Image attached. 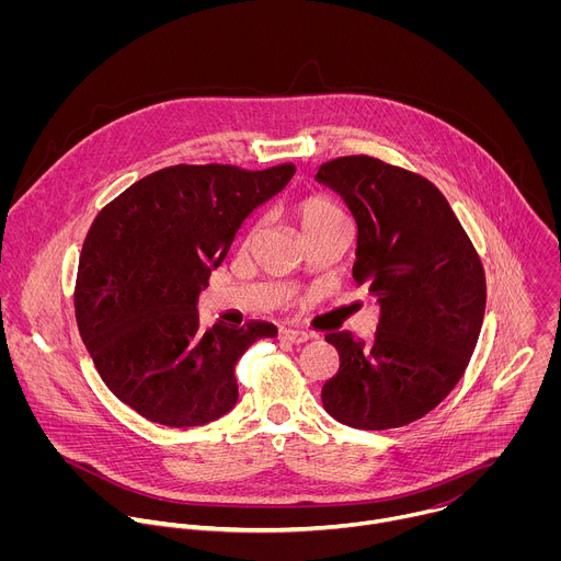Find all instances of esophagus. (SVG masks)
Masks as SVG:
<instances>
[{"mask_svg":"<svg viewBox=\"0 0 561 561\" xmlns=\"http://www.w3.org/2000/svg\"><path fill=\"white\" fill-rule=\"evenodd\" d=\"M279 337H282L284 342H290V344H304V342L310 340V333L297 331V329H282Z\"/></svg>","mask_w":561,"mask_h":561,"instance_id":"obj_1","label":"esophagus"}]
</instances>
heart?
<instances>
[{
	"mask_svg": "<svg viewBox=\"0 0 561 561\" xmlns=\"http://www.w3.org/2000/svg\"><path fill=\"white\" fill-rule=\"evenodd\" d=\"M293 215L304 234L317 226H322L324 221H329L333 217H340L342 213L337 210V206L331 199H327L322 195H306L293 206Z\"/></svg>",
	"mask_w": 561,
	"mask_h": 561,
	"instance_id": "obj_1",
	"label": "heart"
}]
</instances>
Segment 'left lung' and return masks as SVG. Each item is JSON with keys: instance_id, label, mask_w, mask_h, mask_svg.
<instances>
[{"instance_id": "1", "label": "left lung", "mask_w": 561, "mask_h": 561, "mask_svg": "<svg viewBox=\"0 0 561 561\" xmlns=\"http://www.w3.org/2000/svg\"><path fill=\"white\" fill-rule=\"evenodd\" d=\"M357 224L353 279L379 304L377 333H329L340 370L322 388L331 417L362 431L407 426L461 379L486 310V277L446 197L417 173L368 154L314 175Z\"/></svg>"}]
</instances>
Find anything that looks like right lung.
<instances>
[{"label": "right lung", "instance_id": "obj_1", "mask_svg": "<svg viewBox=\"0 0 561 561\" xmlns=\"http://www.w3.org/2000/svg\"><path fill=\"white\" fill-rule=\"evenodd\" d=\"M293 173L178 164L95 217L75 282L77 329L111 392L148 422L191 428L226 415L239 394L237 359L277 335L268 322L204 331L197 297L242 221Z\"/></svg>", "mask_w": 561, "mask_h": 561}]
</instances>
